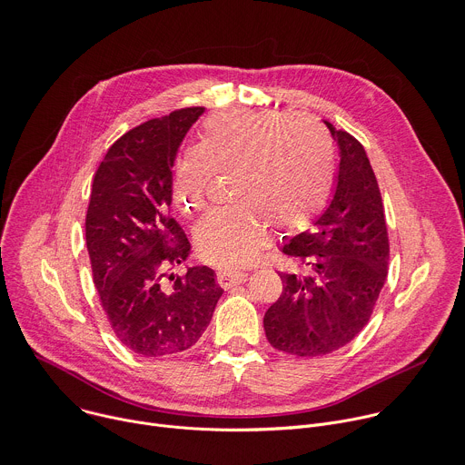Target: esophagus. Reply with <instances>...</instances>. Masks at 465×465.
<instances>
[{
	"label": "esophagus",
	"mask_w": 465,
	"mask_h": 465,
	"mask_svg": "<svg viewBox=\"0 0 465 465\" xmlns=\"http://www.w3.org/2000/svg\"><path fill=\"white\" fill-rule=\"evenodd\" d=\"M247 272L243 271H220L218 272V284L225 290L232 288V286H238V284H243L247 281Z\"/></svg>",
	"instance_id": "1"
}]
</instances>
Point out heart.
Instances as JSON below:
<instances>
[{"mask_svg": "<svg viewBox=\"0 0 465 465\" xmlns=\"http://www.w3.org/2000/svg\"><path fill=\"white\" fill-rule=\"evenodd\" d=\"M216 172L234 175L236 202L200 220L196 247L211 263L242 267L265 243L267 223L299 231L324 207L333 183V144L312 117L220 110L203 123L202 143L175 161V205L189 214L203 209Z\"/></svg>", "mask_w": 465, "mask_h": 465, "instance_id": "1", "label": "heart"}]
</instances>
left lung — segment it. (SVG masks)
I'll list each match as a JSON object with an SVG mask.
<instances>
[{
	"instance_id": "1",
	"label": "left lung",
	"mask_w": 465,
	"mask_h": 465,
	"mask_svg": "<svg viewBox=\"0 0 465 465\" xmlns=\"http://www.w3.org/2000/svg\"><path fill=\"white\" fill-rule=\"evenodd\" d=\"M324 124L341 155L335 193L313 227L282 245L299 269L278 272L282 293L263 315L271 346L297 357L326 355L355 339L389 272L385 209L372 164L355 137Z\"/></svg>"
}]
</instances>
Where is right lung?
Segmentation results:
<instances>
[{"mask_svg": "<svg viewBox=\"0 0 465 465\" xmlns=\"http://www.w3.org/2000/svg\"><path fill=\"white\" fill-rule=\"evenodd\" d=\"M203 108L152 119L117 139L93 177L85 245L93 282L119 341L144 357L189 350L223 293L207 265L168 274L191 243L170 216L172 166Z\"/></svg>", "mask_w": 465, "mask_h": 465, "instance_id": "add662e5", "label": "right lung"}]
</instances>
